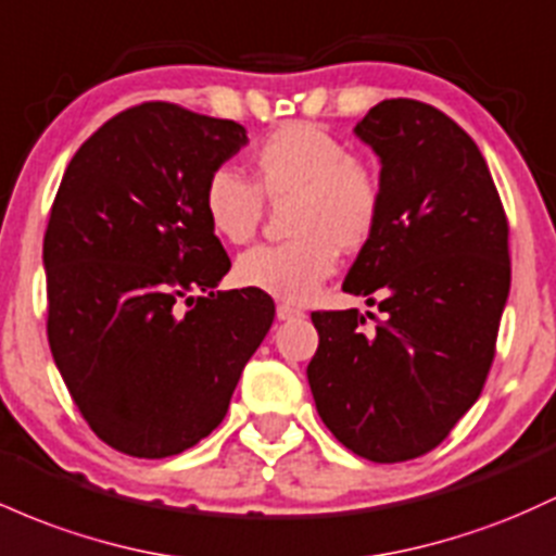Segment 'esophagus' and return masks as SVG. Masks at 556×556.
I'll use <instances>...</instances> for the list:
<instances>
[{"label":"esophagus","instance_id":"esophagus-1","mask_svg":"<svg viewBox=\"0 0 556 556\" xmlns=\"http://www.w3.org/2000/svg\"><path fill=\"white\" fill-rule=\"evenodd\" d=\"M301 316H303V311L290 306V303H279V306H277V319L279 321H292V319H301Z\"/></svg>","mask_w":556,"mask_h":556}]
</instances>
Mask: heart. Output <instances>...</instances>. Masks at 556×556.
Segmentation results:
<instances>
[{"label":"heart","instance_id":"1","mask_svg":"<svg viewBox=\"0 0 556 556\" xmlns=\"http://www.w3.org/2000/svg\"><path fill=\"white\" fill-rule=\"evenodd\" d=\"M250 181L231 168H213L200 205L208 227L229 245L255 237L268 205H285L279 245L240 255L242 288L288 303H306L338 268V253H358L382 218V181L369 163L351 155L343 139L308 121H288L250 152Z\"/></svg>","mask_w":556,"mask_h":556}]
</instances>
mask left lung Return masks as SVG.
I'll use <instances>...</instances> for the list:
<instances>
[{"instance_id":"obj_1","label":"left lung","mask_w":556,"mask_h":556,"mask_svg":"<svg viewBox=\"0 0 556 556\" xmlns=\"http://www.w3.org/2000/svg\"><path fill=\"white\" fill-rule=\"evenodd\" d=\"M380 155V229L343 290L386 314L314 311L306 375L334 438L380 465L417 459L478 401L509 295V224L485 157L419 100H386L356 124ZM369 319L375 316L369 314Z\"/></svg>"}]
</instances>
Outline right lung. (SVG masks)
Returning a JSON list of instances; mask_svg holds the SVG:
<instances>
[{
  "label": "right lung",
  "instance_id": "right-lung-1",
  "mask_svg": "<svg viewBox=\"0 0 556 556\" xmlns=\"http://www.w3.org/2000/svg\"><path fill=\"white\" fill-rule=\"evenodd\" d=\"M245 142L235 121L142 102L91 134L54 194L47 338L73 404L121 454L166 459L211 435L271 327L266 292L216 290L231 261L200 205Z\"/></svg>",
  "mask_w": 556,
  "mask_h": 556
}]
</instances>
